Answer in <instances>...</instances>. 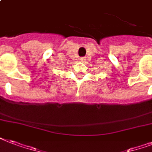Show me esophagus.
I'll return each instance as SVG.
<instances>
[{
	"mask_svg": "<svg viewBox=\"0 0 152 152\" xmlns=\"http://www.w3.org/2000/svg\"><path fill=\"white\" fill-rule=\"evenodd\" d=\"M80 60L81 61H85V57H81Z\"/></svg>",
	"mask_w": 152,
	"mask_h": 152,
	"instance_id": "1",
	"label": "esophagus"
}]
</instances>
